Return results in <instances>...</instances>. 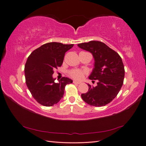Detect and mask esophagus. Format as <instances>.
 I'll use <instances>...</instances> for the list:
<instances>
[{
	"mask_svg": "<svg viewBox=\"0 0 146 146\" xmlns=\"http://www.w3.org/2000/svg\"><path fill=\"white\" fill-rule=\"evenodd\" d=\"M73 83H74V84H81V82H79V81H73Z\"/></svg>",
	"mask_w": 146,
	"mask_h": 146,
	"instance_id": "obj_1",
	"label": "esophagus"
}]
</instances>
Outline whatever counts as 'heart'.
Here are the masks:
<instances>
[{"mask_svg": "<svg viewBox=\"0 0 146 146\" xmlns=\"http://www.w3.org/2000/svg\"><path fill=\"white\" fill-rule=\"evenodd\" d=\"M68 74L72 78L77 79V80H81L84 78V75L86 74V72L81 69H73L69 71Z\"/></svg>", "mask_w": 146, "mask_h": 146, "instance_id": "b5f03b06", "label": "heart"}]
</instances>
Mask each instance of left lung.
Segmentation results:
<instances>
[{"label":"left lung","instance_id":"obj_1","mask_svg":"<svg viewBox=\"0 0 146 146\" xmlns=\"http://www.w3.org/2000/svg\"><path fill=\"white\" fill-rule=\"evenodd\" d=\"M78 46L93 54L94 68L89 79L97 81L95 87L88 84L90 87L88 92L81 94L82 100L90 106H106L116 97L123 86L125 68L121 58L100 41L92 40L78 44Z\"/></svg>","mask_w":146,"mask_h":146}]
</instances>
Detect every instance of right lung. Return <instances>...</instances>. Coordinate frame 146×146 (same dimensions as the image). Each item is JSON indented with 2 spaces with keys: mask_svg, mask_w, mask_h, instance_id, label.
<instances>
[{
  "mask_svg": "<svg viewBox=\"0 0 146 146\" xmlns=\"http://www.w3.org/2000/svg\"><path fill=\"white\" fill-rule=\"evenodd\" d=\"M73 46L48 42L35 49L27 58L25 65L27 86L41 105L50 107L57 104L63 97L66 85L72 82V79L65 77L55 82L52 75L55 68L62 66L65 52Z\"/></svg>",
  "mask_w": 146,
  "mask_h": 146,
  "instance_id": "right-lung-1",
  "label": "right lung"
}]
</instances>
